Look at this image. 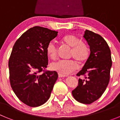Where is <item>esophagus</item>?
Segmentation results:
<instances>
[{"label": "esophagus", "mask_w": 120, "mask_h": 120, "mask_svg": "<svg viewBox=\"0 0 120 120\" xmlns=\"http://www.w3.org/2000/svg\"><path fill=\"white\" fill-rule=\"evenodd\" d=\"M58 76H59V77H65V76H64V75H61V74H58Z\"/></svg>", "instance_id": "esophagus-1"}]
</instances>
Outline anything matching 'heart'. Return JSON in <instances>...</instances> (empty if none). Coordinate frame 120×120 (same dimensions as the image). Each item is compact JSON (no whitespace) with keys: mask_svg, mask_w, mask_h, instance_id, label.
<instances>
[{"mask_svg":"<svg viewBox=\"0 0 120 120\" xmlns=\"http://www.w3.org/2000/svg\"><path fill=\"white\" fill-rule=\"evenodd\" d=\"M62 41L71 47V56L77 62H82L88 58L90 50L87 45L81 42L80 39L74 35H67L63 37ZM46 52L48 56L52 59H55L57 57V49L53 42H50L46 47ZM50 68L53 71L58 72L62 75H67L76 68V64L72 59L59 60L51 64Z\"/></svg>","mask_w":120,"mask_h":120,"instance_id":"obj_1","label":"heart"}]
</instances>
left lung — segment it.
Segmentation results:
<instances>
[{
  "mask_svg": "<svg viewBox=\"0 0 120 120\" xmlns=\"http://www.w3.org/2000/svg\"><path fill=\"white\" fill-rule=\"evenodd\" d=\"M90 46V55L77 76L78 86L72 91L74 98L83 104H91L101 97L108 86L112 67L111 50L106 41L96 33L86 30L83 36Z\"/></svg>",
  "mask_w": 120,
  "mask_h": 120,
  "instance_id": "8db88e82",
  "label": "left lung"
}]
</instances>
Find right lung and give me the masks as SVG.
I'll list each match as a JSON object with an SVG mask.
<instances>
[{
	"instance_id": "right-lung-1",
	"label": "right lung",
	"mask_w": 120,
	"mask_h": 120,
	"mask_svg": "<svg viewBox=\"0 0 120 120\" xmlns=\"http://www.w3.org/2000/svg\"><path fill=\"white\" fill-rule=\"evenodd\" d=\"M58 32L35 26L15 43L8 67L11 88L18 98L30 107L45 103L58 77L56 71H44L48 65L47 44Z\"/></svg>"
}]
</instances>
